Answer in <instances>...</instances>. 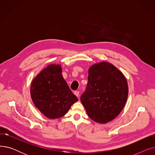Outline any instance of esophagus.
I'll list each match as a JSON object with an SVG mask.
<instances>
[{
	"instance_id": "obj_1",
	"label": "esophagus",
	"mask_w": 155,
	"mask_h": 155,
	"mask_svg": "<svg viewBox=\"0 0 155 155\" xmlns=\"http://www.w3.org/2000/svg\"><path fill=\"white\" fill-rule=\"evenodd\" d=\"M74 94H75L77 97H78V96H79V91H75V92H74Z\"/></svg>"
}]
</instances>
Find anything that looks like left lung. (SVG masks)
<instances>
[{
	"label": "left lung",
	"mask_w": 155,
	"mask_h": 155,
	"mask_svg": "<svg viewBox=\"0 0 155 155\" xmlns=\"http://www.w3.org/2000/svg\"><path fill=\"white\" fill-rule=\"evenodd\" d=\"M127 95L124 75L112 64L103 61L89 68L88 83L80 101L90 118L105 124L119 114Z\"/></svg>",
	"instance_id": "obj_1"
}]
</instances>
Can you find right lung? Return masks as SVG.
I'll use <instances>...</instances> for the list:
<instances>
[{
  "mask_svg": "<svg viewBox=\"0 0 155 155\" xmlns=\"http://www.w3.org/2000/svg\"><path fill=\"white\" fill-rule=\"evenodd\" d=\"M59 64H51L32 80L31 96L35 106L50 119L63 116L78 101L61 74Z\"/></svg>",
  "mask_w": 155,
  "mask_h": 155,
  "instance_id": "add662e5",
  "label": "right lung"
}]
</instances>
